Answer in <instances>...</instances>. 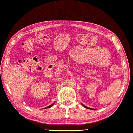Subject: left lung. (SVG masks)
Wrapping results in <instances>:
<instances>
[{"mask_svg": "<svg viewBox=\"0 0 133 133\" xmlns=\"http://www.w3.org/2000/svg\"><path fill=\"white\" fill-rule=\"evenodd\" d=\"M81 105H82L83 106V107H84V108H87V109H92V110L93 109V110H94V109H91V108H89V107H85V105H83V104H82V103H81Z\"/></svg>", "mask_w": 133, "mask_h": 133, "instance_id": "8db88e82", "label": "left lung"}]
</instances>
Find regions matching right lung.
<instances>
[{"mask_svg":"<svg viewBox=\"0 0 133 133\" xmlns=\"http://www.w3.org/2000/svg\"><path fill=\"white\" fill-rule=\"evenodd\" d=\"M54 104H55V102H54V103H52V105H50V106H49V107H46V108H46H46H50V107H52V106L54 105Z\"/></svg>","mask_w":133,"mask_h":133,"instance_id":"obj_1","label":"right lung"}]
</instances>
